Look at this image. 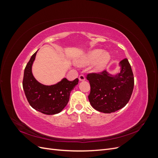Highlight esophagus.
I'll return each mask as SVG.
<instances>
[{"label": "esophagus", "mask_w": 158, "mask_h": 158, "mask_svg": "<svg viewBox=\"0 0 158 158\" xmlns=\"http://www.w3.org/2000/svg\"><path fill=\"white\" fill-rule=\"evenodd\" d=\"M78 78H79V80L80 81V82H82V81H84L85 80V76L84 75H80Z\"/></svg>", "instance_id": "1"}]
</instances>
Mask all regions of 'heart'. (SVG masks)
Masks as SVG:
<instances>
[{"label": "heart", "mask_w": 158, "mask_h": 158, "mask_svg": "<svg viewBox=\"0 0 158 158\" xmlns=\"http://www.w3.org/2000/svg\"><path fill=\"white\" fill-rule=\"evenodd\" d=\"M111 60V55L108 52H103L102 49H96L89 51L84 56L79 59L76 63L78 65L84 66L94 63V70L96 73L103 71Z\"/></svg>", "instance_id": "heart-1"}]
</instances>
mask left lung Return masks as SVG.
<instances>
[{"mask_svg": "<svg viewBox=\"0 0 158 158\" xmlns=\"http://www.w3.org/2000/svg\"><path fill=\"white\" fill-rule=\"evenodd\" d=\"M120 72L115 74L104 70L101 73L88 74L90 84L89 103L95 110L111 113L125 107L134 88V76L127 59L119 63Z\"/></svg>", "mask_w": 158, "mask_h": 158, "instance_id": "left-lung-1", "label": "left lung"}]
</instances>
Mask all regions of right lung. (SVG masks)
Segmentation results:
<instances>
[{"instance_id": "add662e5", "label": "right lung", "mask_w": 158, "mask_h": 158, "mask_svg": "<svg viewBox=\"0 0 158 158\" xmlns=\"http://www.w3.org/2000/svg\"><path fill=\"white\" fill-rule=\"evenodd\" d=\"M37 51L31 56L25 68L23 88L28 102L36 111L46 114H57L66 106L70 94L78 84V79L69 81L64 78L51 85L40 83L32 74V65Z\"/></svg>"}]
</instances>
